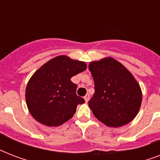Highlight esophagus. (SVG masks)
Masks as SVG:
<instances>
[{
	"instance_id": "34e87169",
	"label": "esophagus",
	"mask_w": 160,
	"mask_h": 160,
	"mask_svg": "<svg viewBox=\"0 0 160 160\" xmlns=\"http://www.w3.org/2000/svg\"><path fill=\"white\" fill-rule=\"evenodd\" d=\"M84 99H85V102H88V101H89V100H90V95H89V94H87V95H85V97H84Z\"/></svg>"
}]
</instances>
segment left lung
Returning <instances> with one entry per match:
<instances>
[{
	"instance_id": "1",
	"label": "left lung",
	"mask_w": 160,
	"mask_h": 160,
	"mask_svg": "<svg viewBox=\"0 0 160 160\" xmlns=\"http://www.w3.org/2000/svg\"><path fill=\"white\" fill-rule=\"evenodd\" d=\"M95 94L88 102L93 114L109 127L123 126L134 119L141 105L142 93L131 73L113 58L90 63Z\"/></svg>"
}]
</instances>
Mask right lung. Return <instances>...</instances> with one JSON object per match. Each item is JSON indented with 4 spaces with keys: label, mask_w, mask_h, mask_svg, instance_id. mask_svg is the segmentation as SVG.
I'll return each mask as SVG.
<instances>
[{
    "label": "right lung",
    "mask_w": 160,
    "mask_h": 160,
    "mask_svg": "<svg viewBox=\"0 0 160 160\" xmlns=\"http://www.w3.org/2000/svg\"><path fill=\"white\" fill-rule=\"evenodd\" d=\"M86 69V64L60 55L43 65L29 80L26 90L31 115L47 126H59L72 118L85 100L76 95L71 77Z\"/></svg>",
    "instance_id": "add662e5"
}]
</instances>
